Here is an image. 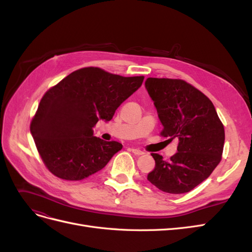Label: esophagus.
<instances>
[{
    "label": "esophagus",
    "instance_id": "34e87169",
    "mask_svg": "<svg viewBox=\"0 0 252 252\" xmlns=\"http://www.w3.org/2000/svg\"><path fill=\"white\" fill-rule=\"evenodd\" d=\"M130 151L132 152V154H134L136 156L144 155V151H142L141 149H138V148H130Z\"/></svg>",
    "mask_w": 252,
    "mask_h": 252
}]
</instances>
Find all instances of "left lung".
<instances>
[{
	"mask_svg": "<svg viewBox=\"0 0 252 252\" xmlns=\"http://www.w3.org/2000/svg\"><path fill=\"white\" fill-rule=\"evenodd\" d=\"M145 87L163 125L161 134L179 141L178 152L169 162L151 154L156 167L147 180L167 193L188 192L220 162L224 126L209 98L185 81L148 78Z\"/></svg>",
	"mask_w": 252,
	"mask_h": 252,
	"instance_id": "8db88e82",
	"label": "left lung"
}]
</instances>
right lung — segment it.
<instances>
[{
    "mask_svg": "<svg viewBox=\"0 0 252 252\" xmlns=\"http://www.w3.org/2000/svg\"><path fill=\"white\" fill-rule=\"evenodd\" d=\"M144 77H121L97 67L67 75L44 94L30 132L44 164L56 177L80 181L103 169L123 148L94 136L98 120L108 122L135 93Z\"/></svg>",
    "mask_w": 252,
    "mask_h": 252,
    "instance_id": "obj_1",
    "label": "right lung"
}]
</instances>
